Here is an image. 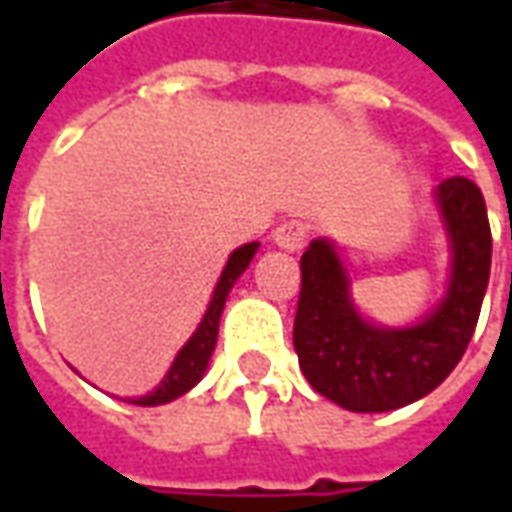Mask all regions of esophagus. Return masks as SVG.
<instances>
[{
  "label": "esophagus",
  "mask_w": 512,
  "mask_h": 512,
  "mask_svg": "<svg viewBox=\"0 0 512 512\" xmlns=\"http://www.w3.org/2000/svg\"><path fill=\"white\" fill-rule=\"evenodd\" d=\"M307 233H310L307 222H301V219H288V222H282L274 227L271 238H274V244L282 246V249L296 252V249H301L304 241H307Z\"/></svg>",
  "instance_id": "1"
}]
</instances>
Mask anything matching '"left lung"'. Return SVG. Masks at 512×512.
Instances as JSON below:
<instances>
[{
  "mask_svg": "<svg viewBox=\"0 0 512 512\" xmlns=\"http://www.w3.org/2000/svg\"><path fill=\"white\" fill-rule=\"evenodd\" d=\"M452 241L450 290L408 329L367 323L351 304L348 277L329 241L301 255L293 348L315 392L348 411H392L433 392L461 362L480 318L491 274V224L483 191L469 178L436 189Z\"/></svg>",
  "mask_w": 512,
  "mask_h": 512,
  "instance_id": "obj_1",
  "label": "left lung"
}]
</instances>
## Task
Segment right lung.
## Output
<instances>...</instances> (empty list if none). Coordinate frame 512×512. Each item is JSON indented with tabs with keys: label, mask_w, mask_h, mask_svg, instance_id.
<instances>
[{
	"label": "right lung",
	"mask_w": 512,
	"mask_h": 512,
	"mask_svg": "<svg viewBox=\"0 0 512 512\" xmlns=\"http://www.w3.org/2000/svg\"><path fill=\"white\" fill-rule=\"evenodd\" d=\"M257 252V244H246L241 249H235L227 266H224L222 277L216 282V290H213V299L208 304V312L202 318L200 329L194 332L189 343L180 348L178 359L172 362L169 373L164 376V381L158 384L156 392H150L145 397H136V406H161V403H169L175 397L186 395L191 386L197 384L208 367V359H211L213 348H216V334H219V318H222L224 301H227V293L233 288V282L246 271V266L252 263V257Z\"/></svg>",
	"instance_id": "obj_1"
}]
</instances>
